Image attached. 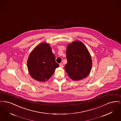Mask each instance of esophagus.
Segmentation results:
<instances>
[{
  "label": "esophagus",
  "instance_id": "obj_1",
  "mask_svg": "<svg viewBox=\"0 0 121 121\" xmlns=\"http://www.w3.org/2000/svg\"><path fill=\"white\" fill-rule=\"evenodd\" d=\"M59 66H60V67H61V68H63V64L62 63H60V64H59Z\"/></svg>",
  "mask_w": 121,
  "mask_h": 121
}]
</instances>
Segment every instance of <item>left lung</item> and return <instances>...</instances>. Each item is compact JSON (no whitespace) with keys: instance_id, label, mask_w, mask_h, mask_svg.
I'll use <instances>...</instances> for the list:
<instances>
[{"instance_id":"left-lung-1","label":"left lung","mask_w":121,"mask_h":121,"mask_svg":"<svg viewBox=\"0 0 121 121\" xmlns=\"http://www.w3.org/2000/svg\"><path fill=\"white\" fill-rule=\"evenodd\" d=\"M67 63L65 70L73 80H80L86 77L92 69L91 55L86 46L80 41H76L67 46Z\"/></svg>"}]
</instances>
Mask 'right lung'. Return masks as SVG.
I'll return each mask as SVG.
<instances>
[{
  "label": "right lung",
  "mask_w": 121,
  "mask_h": 121,
  "mask_svg": "<svg viewBox=\"0 0 121 121\" xmlns=\"http://www.w3.org/2000/svg\"><path fill=\"white\" fill-rule=\"evenodd\" d=\"M27 66L30 75L40 82L48 80L59 67L50 46L44 43L38 45L30 53Z\"/></svg>",
  "instance_id": "1"
}]
</instances>
